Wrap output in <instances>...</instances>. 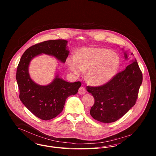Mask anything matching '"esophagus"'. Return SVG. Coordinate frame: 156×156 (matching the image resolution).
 <instances>
[{
    "label": "esophagus",
    "mask_w": 156,
    "mask_h": 156,
    "mask_svg": "<svg viewBox=\"0 0 156 156\" xmlns=\"http://www.w3.org/2000/svg\"><path fill=\"white\" fill-rule=\"evenodd\" d=\"M86 93V89L83 87H81L79 89V94L80 95H83Z\"/></svg>",
    "instance_id": "esophagus-1"
}]
</instances>
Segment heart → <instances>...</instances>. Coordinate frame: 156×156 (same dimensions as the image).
Wrapping results in <instances>:
<instances>
[{"instance_id":"obj_1","label":"heart","mask_w":156,"mask_h":156,"mask_svg":"<svg viewBox=\"0 0 156 156\" xmlns=\"http://www.w3.org/2000/svg\"><path fill=\"white\" fill-rule=\"evenodd\" d=\"M119 64L118 55L106 48H83L77 55L67 58V67L73 74L79 76L87 69L86 79L94 86H101L111 80Z\"/></svg>"}]
</instances>
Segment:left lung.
I'll return each instance as SVG.
<instances>
[{"mask_svg":"<svg viewBox=\"0 0 156 156\" xmlns=\"http://www.w3.org/2000/svg\"><path fill=\"white\" fill-rule=\"evenodd\" d=\"M124 53L125 59L128 60V53ZM130 62L124 70L104 85L87 87V91L95 100L90 110L94 119L104 123L115 122L135 105L142 82V74L136 59L130 60Z\"/></svg>","mask_w":156,"mask_h":156,"instance_id":"obj_1","label":"left lung"}]
</instances>
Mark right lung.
Listing matches in <instances>:
<instances>
[{
  "instance_id": "right-lung-1",
  "label": "right lung",
  "mask_w": 156,
  "mask_h": 156,
  "mask_svg": "<svg viewBox=\"0 0 156 156\" xmlns=\"http://www.w3.org/2000/svg\"><path fill=\"white\" fill-rule=\"evenodd\" d=\"M67 43L65 40H55L32 45L23 54L17 67L16 80L20 99L29 111L43 120L53 119L62 111L67 98L77 93L81 83L66 82L57 72L51 83L38 85L29 75L30 62L36 56L45 54L64 64L69 52Z\"/></svg>"
}]
</instances>
